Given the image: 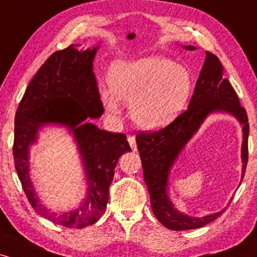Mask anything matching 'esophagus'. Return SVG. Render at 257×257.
Listing matches in <instances>:
<instances>
[{
    "label": "esophagus",
    "mask_w": 257,
    "mask_h": 257,
    "mask_svg": "<svg viewBox=\"0 0 257 257\" xmlns=\"http://www.w3.org/2000/svg\"><path fill=\"white\" fill-rule=\"evenodd\" d=\"M128 143H129V145H131L133 151H137L138 146H137V140H135V138L134 137H129L128 138Z\"/></svg>",
    "instance_id": "34e87169"
}]
</instances>
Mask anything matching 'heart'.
I'll list each match as a JSON object with an SVG mask.
<instances>
[{
	"label": "heart",
	"instance_id": "obj_1",
	"mask_svg": "<svg viewBox=\"0 0 257 257\" xmlns=\"http://www.w3.org/2000/svg\"><path fill=\"white\" fill-rule=\"evenodd\" d=\"M110 89L100 98L108 113L119 114V101L129 105L133 122L144 131H158L181 113L190 99V72L170 59L145 57L117 61L108 72Z\"/></svg>",
	"mask_w": 257,
	"mask_h": 257
}]
</instances>
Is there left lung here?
I'll return each mask as SVG.
<instances>
[{
    "mask_svg": "<svg viewBox=\"0 0 257 257\" xmlns=\"http://www.w3.org/2000/svg\"><path fill=\"white\" fill-rule=\"evenodd\" d=\"M184 48L194 51L196 47L184 46ZM205 54L204 65L187 110L164 129L137 135V145L144 168V179L149 187L152 211L162 225L173 231L199 228L223 213L222 209L203 217L190 216L175 208L168 192L173 166L209 114L217 112L231 114L240 123L243 131L240 182L246 169L249 137L246 111L240 106L239 99L228 79L223 77V66L219 58L213 53L205 52Z\"/></svg>",
    "mask_w": 257,
    "mask_h": 257,
    "instance_id": "1",
    "label": "left lung"
}]
</instances>
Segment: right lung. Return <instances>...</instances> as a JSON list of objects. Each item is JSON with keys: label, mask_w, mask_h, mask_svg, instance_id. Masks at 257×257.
I'll use <instances>...</instances> for the list:
<instances>
[{"label": "right lung", "mask_w": 257, "mask_h": 257, "mask_svg": "<svg viewBox=\"0 0 257 257\" xmlns=\"http://www.w3.org/2000/svg\"><path fill=\"white\" fill-rule=\"evenodd\" d=\"M77 46L71 44L47 59L26 88L14 120L13 156L23 190L37 214L67 228H83L100 219L118 158L132 151L124 134L102 131L89 120L104 113L93 72L100 46L81 51ZM49 125L64 126L73 135L84 166L85 197L69 212H54L42 205L31 180L30 147Z\"/></svg>", "instance_id": "right-lung-1"}]
</instances>
